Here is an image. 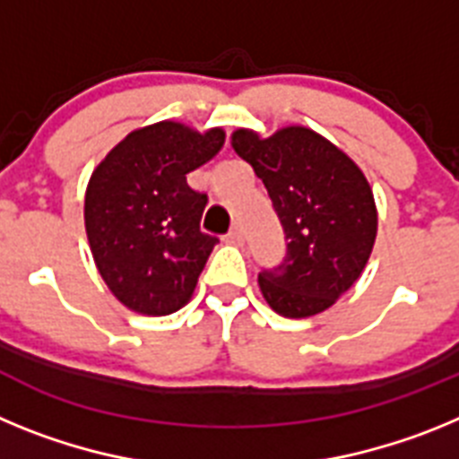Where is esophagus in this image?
<instances>
[{
  "label": "esophagus",
  "mask_w": 459,
  "mask_h": 459,
  "mask_svg": "<svg viewBox=\"0 0 459 459\" xmlns=\"http://www.w3.org/2000/svg\"><path fill=\"white\" fill-rule=\"evenodd\" d=\"M227 243H232V246H241L243 243V230L238 225H234L232 230H230V234L225 237Z\"/></svg>",
  "instance_id": "obj_1"
}]
</instances>
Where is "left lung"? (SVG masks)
<instances>
[{
  "instance_id": "8db88e82",
  "label": "left lung",
  "mask_w": 459,
  "mask_h": 459,
  "mask_svg": "<svg viewBox=\"0 0 459 459\" xmlns=\"http://www.w3.org/2000/svg\"><path fill=\"white\" fill-rule=\"evenodd\" d=\"M232 149L269 190L287 238V257L259 273L271 310L303 319L328 310L354 285L377 238L375 195L342 149L306 126L262 137L232 133Z\"/></svg>"
}]
</instances>
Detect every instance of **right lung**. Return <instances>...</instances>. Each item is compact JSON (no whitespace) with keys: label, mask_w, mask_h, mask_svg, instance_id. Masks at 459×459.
Instances as JSON below:
<instances>
[{"label":"right lung","mask_w":459,"mask_h":459,"mask_svg":"<svg viewBox=\"0 0 459 459\" xmlns=\"http://www.w3.org/2000/svg\"><path fill=\"white\" fill-rule=\"evenodd\" d=\"M222 128L158 121L128 133L91 172L84 227L117 301L147 317L184 307L218 243L200 230L206 195L186 174L221 152Z\"/></svg>","instance_id":"obj_1"}]
</instances>
